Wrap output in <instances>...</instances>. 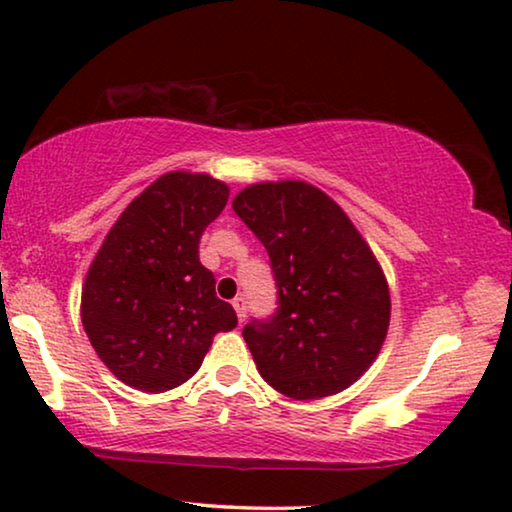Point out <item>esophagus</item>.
I'll return each instance as SVG.
<instances>
[{
  "instance_id": "34e87169",
  "label": "esophagus",
  "mask_w": 512,
  "mask_h": 512,
  "mask_svg": "<svg viewBox=\"0 0 512 512\" xmlns=\"http://www.w3.org/2000/svg\"><path fill=\"white\" fill-rule=\"evenodd\" d=\"M232 307H234V310H237V316H239V323H243V321H246V298H243V296H239V298H234V300H232Z\"/></svg>"
}]
</instances>
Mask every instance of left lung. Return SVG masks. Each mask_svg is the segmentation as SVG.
Listing matches in <instances>:
<instances>
[{"instance_id": "8db88e82", "label": "left lung", "mask_w": 512, "mask_h": 512, "mask_svg": "<svg viewBox=\"0 0 512 512\" xmlns=\"http://www.w3.org/2000/svg\"><path fill=\"white\" fill-rule=\"evenodd\" d=\"M232 209L264 243L278 289L269 319L243 328L259 376L298 401L353 385L389 326L385 275L360 232L305 182L253 184Z\"/></svg>"}]
</instances>
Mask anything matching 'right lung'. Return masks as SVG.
Returning <instances> with one entry per match:
<instances>
[{
    "label": "right lung",
    "mask_w": 512,
    "mask_h": 512,
    "mask_svg": "<svg viewBox=\"0 0 512 512\" xmlns=\"http://www.w3.org/2000/svg\"><path fill=\"white\" fill-rule=\"evenodd\" d=\"M227 196L209 175H161L129 202L95 255L81 323L125 385L159 394L186 383L216 332L237 328V312L216 296L214 273L198 257L202 232Z\"/></svg>",
    "instance_id": "1"
}]
</instances>
